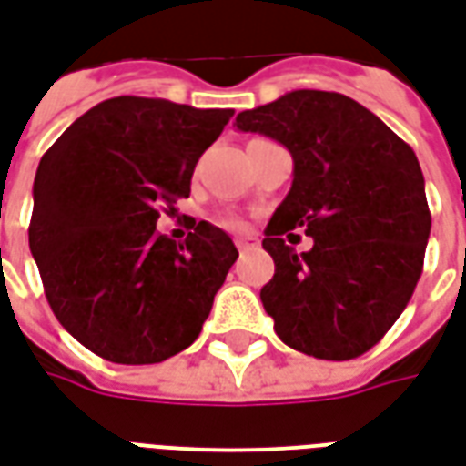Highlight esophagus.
<instances>
[{"label":"esophagus","mask_w":466,"mask_h":466,"mask_svg":"<svg viewBox=\"0 0 466 466\" xmlns=\"http://www.w3.org/2000/svg\"><path fill=\"white\" fill-rule=\"evenodd\" d=\"M259 247V242H257V237H237V249H239V254H247V251H254Z\"/></svg>","instance_id":"1"}]
</instances>
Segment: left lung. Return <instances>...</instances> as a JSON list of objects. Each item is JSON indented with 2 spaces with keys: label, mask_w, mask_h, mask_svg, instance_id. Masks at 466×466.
I'll return each instance as SVG.
<instances>
[{
  "label": "left lung",
  "mask_w": 466,
  "mask_h": 466,
  "mask_svg": "<svg viewBox=\"0 0 466 466\" xmlns=\"http://www.w3.org/2000/svg\"><path fill=\"white\" fill-rule=\"evenodd\" d=\"M234 126L277 140L294 157V182L268 219L261 247L274 279L261 303L286 346L350 360L388 333L422 274L432 217L412 147L343 93L291 91L242 110ZM314 239L296 255L285 244Z\"/></svg>",
  "instance_id": "obj_1"
}]
</instances>
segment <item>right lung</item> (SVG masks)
Here are the masks:
<instances>
[{
	"mask_svg": "<svg viewBox=\"0 0 466 466\" xmlns=\"http://www.w3.org/2000/svg\"><path fill=\"white\" fill-rule=\"evenodd\" d=\"M232 116L118 96L76 118L41 157L31 257L58 323L96 356L160 363L199 336L239 251L209 222L192 224L185 242L155 224L189 198L199 155Z\"/></svg>",
	"mask_w": 466,
	"mask_h": 466,
	"instance_id": "add662e5",
	"label": "right lung"
}]
</instances>
